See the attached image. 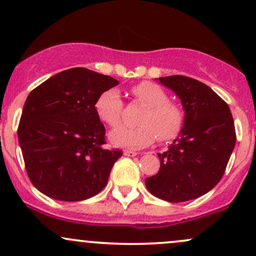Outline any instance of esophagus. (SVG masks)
<instances>
[{"instance_id": "esophagus-1", "label": "esophagus", "mask_w": 256, "mask_h": 256, "mask_svg": "<svg viewBox=\"0 0 256 256\" xmlns=\"http://www.w3.org/2000/svg\"><path fill=\"white\" fill-rule=\"evenodd\" d=\"M124 155H126V156H136L137 152H134V150H128V149H125Z\"/></svg>"}]
</instances>
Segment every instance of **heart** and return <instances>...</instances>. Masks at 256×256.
Masks as SVG:
<instances>
[{
	"mask_svg": "<svg viewBox=\"0 0 256 256\" xmlns=\"http://www.w3.org/2000/svg\"><path fill=\"white\" fill-rule=\"evenodd\" d=\"M131 95L146 106V110L138 118L140 125L120 128L110 134L114 144L142 148L152 144L158 137L160 142H170L179 136L185 124V113L178 104L170 101L160 85L140 82L131 88ZM95 110L98 118L112 128H119L124 124L125 104L118 90L104 91L96 100Z\"/></svg>",
	"mask_w": 256,
	"mask_h": 256,
	"instance_id": "b5f03b06",
	"label": "heart"
}]
</instances>
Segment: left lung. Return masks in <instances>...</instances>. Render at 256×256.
I'll return each mask as SVG.
<instances>
[{
    "mask_svg": "<svg viewBox=\"0 0 256 256\" xmlns=\"http://www.w3.org/2000/svg\"><path fill=\"white\" fill-rule=\"evenodd\" d=\"M158 79L180 98L185 124L168 150L158 154L160 170L146 179V186L165 201H189L224 176L236 143L234 118L224 100L201 82L185 76Z\"/></svg>",
    "mask_w": 256,
    "mask_h": 256,
    "instance_id": "8db88e82",
    "label": "left lung"
}]
</instances>
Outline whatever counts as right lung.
<instances>
[{
	"instance_id": "right-lung-1",
	"label": "right lung",
	"mask_w": 256,
	"mask_h": 256,
	"mask_svg": "<svg viewBox=\"0 0 256 256\" xmlns=\"http://www.w3.org/2000/svg\"><path fill=\"white\" fill-rule=\"evenodd\" d=\"M118 85L110 76L76 67L28 94L18 128L31 183L61 201L92 198L107 185L120 149H106V128L95 104Z\"/></svg>"
}]
</instances>
